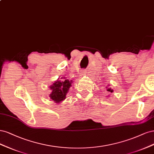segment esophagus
Wrapping results in <instances>:
<instances>
[{"label": "esophagus", "mask_w": 154, "mask_h": 154, "mask_svg": "<svg viewBox=\"0 0 154 154\" xmlns=\"http://www.w3.org/2000/svg\"><path fill=\"white\" fill-rule=\"evenodd\" d=\"M81 72H82V73H81L82 74H84V73H85V71H84V70H82Z\"/></svg>", "instance_id": "1"}]
</instances>
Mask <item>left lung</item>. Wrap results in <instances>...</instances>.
<instances>
[{
  "label": "left lung",
  "instance_id": "left-lung-1",
  "mask_svg": "<svg viewBox=\"0 0 154 154\" xmlns=\"http://www.w3.org/2000/svg\"><path fill=\"white\" fill-rule=\"evenodd\" d=\"M107 91H109V92H111V93H112V92L113 91V90H112V89H111V88H107Z\"/></svg>",
  "mask_w": 154,
  "mask_h": 154
}]
</instances>
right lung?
I'll return each instance as SVG.
<instances>
[{
    "label": "right lung",
    "instance_id": "right-lung-1",
    "mask_svg": "<svg viewBox=\"0 0 154 154\" xmlns=\"http://www.w3.org/2000/svg\"><path fill=\"white\" fill-rule=\"evenodd\" d=\"M64 80H57L50 86L52 93L50 94L51 99L55 103H60L66 98V93L72 86V81H69L66 77H61Z\"/></svg>",
    "mask_w": 154,
    "mask_h": 154
}]
</instances>
